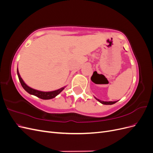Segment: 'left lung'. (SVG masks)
I'll return each instance as SVG.
<instances>
[{
    "label": "left lung",
    "instance_id": "1",
    "mask_svg": "<svg viewBox=\"0 0 153 153\" xmlns=\"http://www.w3.org/2000/svg\"><path fill=\"white\" fill-rule=\"evenodd\" d=\"M95 98L98 100L99 102H100L101 103H102L103 105H113L117 102V101H101L100 100L97 99L96 98Z\"/></svg>",
    "mask_w": 153,
    "mask_h": 153
}]
</instances>
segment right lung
Returning <instances> with one entry per match:
<instances>
[{
	"label": "right lung",
	"instance_id": "obj_1",
	"mask_svg": "<svg viewBox=\"0 0 153 153\" xmlns=\"http://www.w3.org/2000/svg\"><path fill=\"white\" fill-rule=\"evenodd\" d=\"M17 74H18V78H19V80L20 82V84H21L22 86L23 87V88H24V89L30 94L34 95L37 97H38V98H39L41 99H43V100H50V99H52V98H55V96H57L60 93V92H61L64 90V88L66 87H64L59 89L55 90L53 91H50V92H43V91H38V90L32 89V88L29 87L28 85H27L25 84V83L24 82V80H23L22 78H21L18 69H17Z\"/></svg>",
	"mask_w": 153,
	"mask_h": 153
}]
</instances>
